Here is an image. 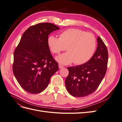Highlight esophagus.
I'll list each match as a JSON object with an SVG mask.
<instances>
[{
	"mask_svg": "<svg viewBox=\"0 0 122 122\" xmlns=\"http://www.w3.org/2000/svg\"><path fill=\"white\" fill-rule=\"evenodd\" d=\"M58 67H59V68H60V69H61V68H62L64 67V66H62L61 64H59L58 65Z\"/></svg>",
	"mask_w": 122,
	"mask_h": 122,
	"instance_id": "34e87169",
	"label": "esophagus"
}]
</instances>
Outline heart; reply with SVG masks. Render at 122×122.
<instances>
[{
	"mask_svg": "<svg viewBox=\"0 0 122 122\" xmlns=\"http://www.w3.org/2000/svg\"><path fill=\"white\" fill-rule=\"evenodd\" d=\"M48 45L54 53L59 54L66 49L67 52L56 57V60L63 65L74 61L77 65L87 61L94 54L96 48V40L90 33L78 29H69L62 32L60 38L50 36Z\"/></svg>",
	"mask_w": 122,
	"mask_h": 122,
	"instance_id": "obj_1",
	"label": "heart"
}]
</instances>
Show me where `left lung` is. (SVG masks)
Returning <instances> with one entry per match:
<instances>
[{
	"label": "left lung",
	"instance_id": "1",
	"mask_svg": "<svg viewBox=\"0 0 122 122\" xmlns=\"http://www.w3.org/2000/svg\"><path fill=\"white\" fill-rule=\"evenodd\" d=\"M96 51L90 60L81 65L68 67L69 75L65 80L68 93L74 97H83L96 90L107 70L108 51L100 36Z\"/></svg>",
	"mask_w": 122,
	"mask_h": 122
}]
</instances>
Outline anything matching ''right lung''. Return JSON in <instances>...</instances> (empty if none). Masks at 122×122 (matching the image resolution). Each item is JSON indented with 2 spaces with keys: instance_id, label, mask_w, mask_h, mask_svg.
Masks as SVG:
<instances>
[{
  "instance_id": "add662e5",
  "label": "right lung",
  "mask_w": 122,
  "mask_h": 122,
  "mask_svg": "<svg viewBox=\"0 0 122 122\" xmlns=\"http://www.w3.org/2000/svg\"><path fill=\"white\" fill-rule=\"evenodd\" d=\"M58 29L50 23L31 26L23 33L14 51V76L22 88L29 93L43 91L58 70L48 45L49 35Z\"/></svg>"
}]
</instances>
